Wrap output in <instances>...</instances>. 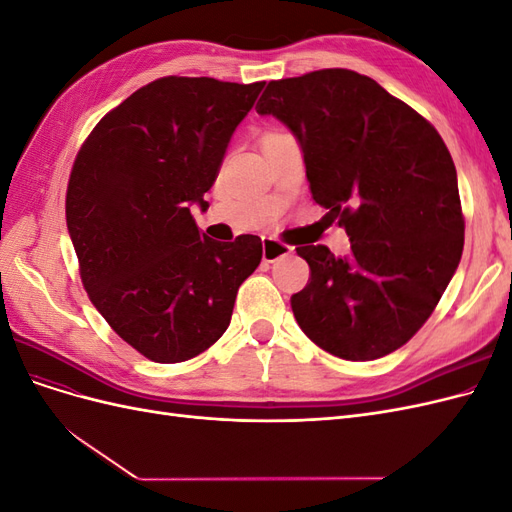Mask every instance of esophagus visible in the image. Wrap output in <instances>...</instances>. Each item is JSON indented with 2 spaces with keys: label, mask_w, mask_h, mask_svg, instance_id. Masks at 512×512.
<instances>
[{
  "label": "esophagus",
  "mask_w": 512,
  "mask_h": 512,
  "mask_svg": "<svg viewBox=\"0 0 512 512\" xmlns=\"http://www.w3.org/2000/svg\"><path fill=\"white\" fill-rule=\"evenodd\" d=\"M290 252H292L290 245H286L282 241H275L271 237H262V260L265 262H275L282 256H288Z\"/></svg>",
  "instance_id": "obj_1"
}]
</instances>
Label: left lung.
Wrapping results in <instances>:
<instances>
[{"instance_id":"left-lung-1","label":"left lung","mask_w":512,"mask_h":512,"mask_svg":"<svg viewBox=\"0 0 512 512\" xmlns=\"http://www.w3.org/2000/svg\"><path fill=\"white\" fill-rule=\"evenodd\" d=\"M297 138L309 190L350 256L301 245L312 269L290 305L316 346L374 361L423 327L463 252L457 170L442 136L374 79L331 68L271 81L256 104Z\"/></svg>"}]
</instances>
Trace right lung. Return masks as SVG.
<instances>
[{
  "label": "right lung",
  "instance_id": "add662e5",
  "mask_svg": "<svg viewBox=\"0 0 512 512\" xmlns=\"http://www.w3.org/2000/svg\"><path fill=\"white\" fill-rule=\"evenodd\" d=\"M265 83L164 76L100 119L74 160L66 222L104 320L156 363H181L228 329L262 241L200 232L190 207L220 173L230 136Z\"/></svg>",
  "mask_w": 512,
  "mask_h": 512
}]
</instances>
